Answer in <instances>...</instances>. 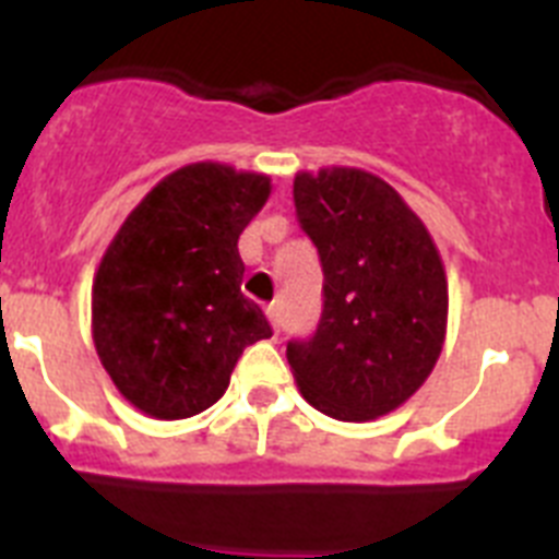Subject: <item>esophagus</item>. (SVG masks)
<instances>
[{
    "mask_svg": "<svg viewBox=\"0 0 559 559\" xmlns=\"http://www.w3.org/2000/svg\"><path fill=\"white\" fill-rule=\"evenodd\" d=\"M265 319H269V324L276 333V330H280V302H271L269 308H265Z\"/></svg>",
    "mask_w": 559,
    "mask_h": 559,
    "instance_id": "34e87169",
    "label": "esophagus"
}]
</instances>
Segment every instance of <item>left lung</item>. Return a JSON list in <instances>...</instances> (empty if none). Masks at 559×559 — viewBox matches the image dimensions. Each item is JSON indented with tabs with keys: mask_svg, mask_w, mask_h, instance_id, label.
Wrapping results in <instances>:
<instances>
[{
	"mask_svg": "<svg viewBox=\"0 0 559 559\" xmlns=\"http://www.w3.org/2000/svg\"><path fill=\"white\" fill-rule=\"evenodd\" d=\"M294 201L324 269L319 330L288 344L296 386L328 417L378 419L437 367L448 333L445 263L417 212L374 173L299 170Z\"/></svg>",
	"mask_w": 559,
	"mask_h": 559,
	"instance_id": "8db88e82",
	"label": "left lung"
}]
</instances>
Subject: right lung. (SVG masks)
Masks as SVG:
<instances>
[{
  "label": "right lung",
  "instance_id": "add662e5",
  "mask_svg": "<svg viewBox=\"0 0 559 559\" xmlns=\"http://www.w3.org/2000/svg\"><path fill=\"white\" fill-rule=\"evenodd\" d=\"M271 195L265 173L192 162L147 192L92 283V338L117 392L153 419H187L226 392L237 358L271 338L240 294L237 237Z\"/></svg>",
  "mask_w": 559,
  "mask_h": 559
}]
</instances>
